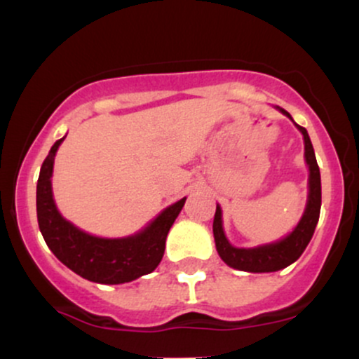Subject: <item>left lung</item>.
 Segmentation results:
<instances>
[{"label":"left lung","instance_id":"obj_1","mask_svg":"<svg viewBox=\"0 0 359 359\" xmlns=\"http://www.w3.org/2000/svg\"><path fill=\"white\" fill-rule=\"evenodd\" d=\"M278 109L292 119L285 109ZM295 126L304 135L306 162L309 165V196L302 219L295 226L294 231L277 243L257 246V248H234L231 243L226 240L224 229H222V212L219 205H216V214H214L212 222L214 241H216V250L222 262L231 266V269L253 271V273H269V271L285 269V266L292 265L295 259L300 258V255L307 248L309 241H311L312 234L316 231L320 214V172L307 130L299 125Z\"/></svg>","mask_w":359,"mask_h":359}]
</instances>
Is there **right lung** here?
Returning <instances> with one entry per match:
<instances>
[{
  "label": "right lung",
  "instance_id": "right-lung-1",
  "mask_svg": "<svg viewBox=\"0 0 359 359\" xmlns=\"http://www.w3.org/2000/svg\"><path fill=\"white\" fill-rule=\"evenodd\" d=\"M64 138L53 143L36 184V217L47 246L65 266L90 282L116 285L151 273L162 262L167 234L182 211L185 197L168 205L133 236L108 240L81 231L60 216L52 196L53 156Z\"/></svg>",
  "mask_w": 359,
  "mask_h": 359
}]
</instances>
